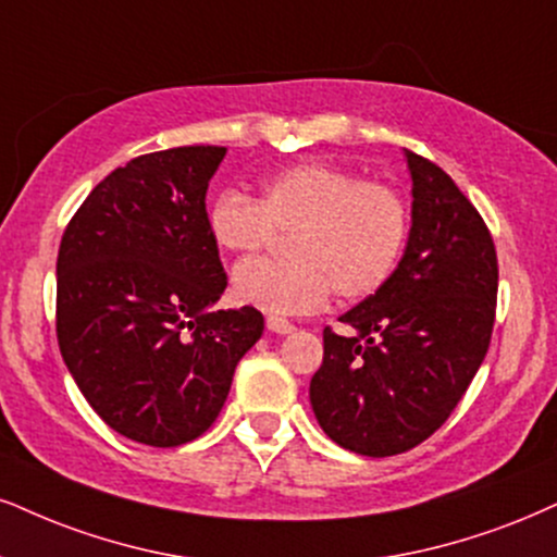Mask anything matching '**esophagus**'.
<instances>
[{
  "instance_id": "1",
  "label": "esophagus",
  "mask_w": 557,
  "mask_h": 557,
  "mask_svg": "<svg viewBox=\"0 0 557 557\" xmlns=\"http://www.w3.org/2000/svg\"><path fill=\"white\" fill-rule=\"evenodd\" d=\"M265 325H268V331H271V333H278V335H289V333L297 331V327H294L289 320H286V318H278V314H271V318L265 320Z\"/></svg>"
}]
</instances>
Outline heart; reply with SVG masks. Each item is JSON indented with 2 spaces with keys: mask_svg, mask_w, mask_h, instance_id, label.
I'll return each instance as SVG.
<instances>
[{
  "mask_svg": "<svg viewBox=\"0 0 557 557\" xmlns=\"http://www.w3.org/2000/svg\"><path fill=\"white\" fill-rule=\"evenodd\" d=\"M206 226L222 250L239 256L289 232L292 260H243L232 294L256 310L299 314L325 305L331 292L363 299L384 286L408 243L410 211L393 185L359 181L327 162H305L263 177L256 201L237 190L219 194Z\"/></svg>",
  "mask_w": 557,
  "mask_h": 557,
  "instance_id": "b5f03b06",
  "label": "heart"
}]
</instances>
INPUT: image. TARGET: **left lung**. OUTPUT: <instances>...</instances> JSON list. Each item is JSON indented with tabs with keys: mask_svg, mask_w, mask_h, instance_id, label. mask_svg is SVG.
<instances>
[{
	"mask_svg": "<svg viewBox=\"0 0 557 557\" xmlns=\"http://www.w3.org/2000/svg\"><path fill=\"white\" fill-rule=\"evenodd\" d=\"M410 235L393 276L325 327L314 418L343 449L393 457L449 418L491 346L498 260L483 216L434 162L405 149Z\"/></svg>",
	"mask_w": 557,
	"mask_h": 557,
	"instance_id": "left-lung-1",
	"label": "left lung"
}]
</instances>
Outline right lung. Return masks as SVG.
<instances>
[{"label": "right lung", "mask_w": 557, "mask_h": 557, "mask_svg": "<svg viewBox=\"0 0 557 557\" xmlns=\"http://www.w3.org/2000/svg\"><path fill=\"white\" fill-rule=\"evenodd\" d=\"M224 147L141 154L92 188L57 260V338L102 421L147 446H181L216 421L235 367L263 335L226 289L206 226Z\"/></svg>", "instance_id": "add662e5"}]
</instances>
